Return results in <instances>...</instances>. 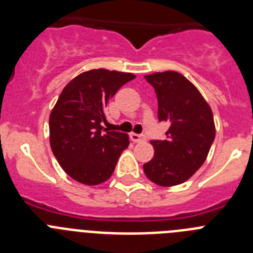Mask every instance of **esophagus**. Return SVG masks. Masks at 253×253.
I'll return each instance as SVG.
<instances>
[{
	"label": "esophagus",
	"instance_id": "esophagus-1",
	"mask_svg": "<svg viewBox=\"0 0 253 253\" xmlns=\"http://www.w3.org/2000/svg\"><path fill=\"white\" fill-rule=\"evenodd\" d=\"M130 139L133 140L134 143H140V142H146V137L142 135V134H135V133H131L130 134Z\"/></svg>",
	"mask_w": 253,
	"mask_h": 253
}]
</instances>
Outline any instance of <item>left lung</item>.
<instances>
[{"label":"left lung","instance_id":"8db88e82","mask_svg":"<svg viewBox=\"0 0 253 253\" xmlns=\"http://www.w3.org/2000/svg\"><path fill=\"white\" fill-rule=\"evenodd\" d=\"M158 100V120L169 123L165 140H151L154 156L143 165L160 186H175L202 167L215 138L209 104L186 77L175 71L146 76Z\"/></svg>","mask_w":253,"mask_h":253}]
</instances>
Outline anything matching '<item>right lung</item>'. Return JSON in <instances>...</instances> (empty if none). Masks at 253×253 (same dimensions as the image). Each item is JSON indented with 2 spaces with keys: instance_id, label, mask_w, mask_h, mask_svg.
<instances>
[{
  "instance_id": "add662e5",
  "label": "right lung",
  "mask_w": 253,
  "mask_h": 253,
  "mask_svg": "<svg viewBox=\"0 0 253 253\" xmlns=\"http://www.w3.org/2000/svg\"><path fill=\"white\" fill-rule=\"evenodd\" d=\"M131 73L91 69L63 88L49 116L50 147L60 167L73 180L99 185L113 175L128 134L104 129L105 107Z\"/></svg>"
}]
</instances>
